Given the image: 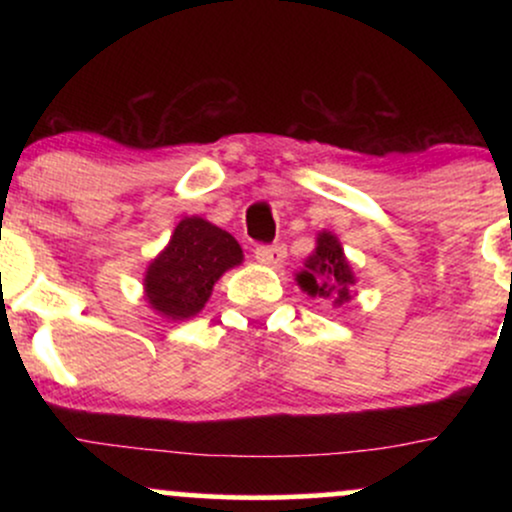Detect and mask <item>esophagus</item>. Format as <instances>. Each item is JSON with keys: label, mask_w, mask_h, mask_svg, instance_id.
Listing matches in <instances>:
<instances>
[{"label": "esophagus", "mask_w": 512, "mask_h": 512, "mask_svg": "<svg viewBox=\"0 0 512 512\" xmlns=\"http://www.w3.org/2000/svg\"><path fill=\"white\" fill-rule=\"evenodd\" d=\"M255 257L264 267H281L286 260V248L284 245H260L255 250Z\"/></svg>", "instance_id": "34e87169"}]
</instances>
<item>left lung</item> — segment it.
Listing matches in <instances>:
<instances>
[{
  "label": "left lung",
  "instance_id": "obj_1",
  "mask_svg": "<svg viewBox=\"0 0 512 512\" xmlns=\"http://www.w3.org/2000/svg\"><path fill=\"white\" fill-rule=\"evenodd\" d=\"M296 281L303 293L332 303V308H342L356 296V274L346 260L342 243L332 231L317 233L315 250L303 262Z\"/></svg>",
  "mask_w": 512,
  "mask_h": 512
}]
</instances>
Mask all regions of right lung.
Segmentation results:
<instances>
[{"label":"right lung","instance_id":"1","mask_svg":"<svg viewBox=\"0 0 512 512\" xmlns=\"http://www.w3.org/2000/svg\"><path fill=\"white\" fill-rule=\"evenodd\" d=\"M243 264V248L223 228L185 216L144 272V301L156 315L185 322L207 305L214 284Z\"/></svg>","mask_w":512,"mask_h":512}]
</instances>
